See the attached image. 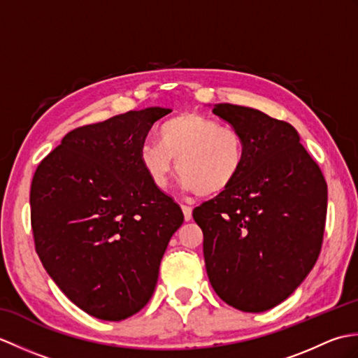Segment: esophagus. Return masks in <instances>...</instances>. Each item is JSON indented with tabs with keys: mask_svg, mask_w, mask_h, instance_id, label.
Returning <instances> with one entry per match:
<instances>
[{
	"mask_svg": "<svg viewBox=\"0 0 358 358\" xmlns=\"http://www.w3.org/2000/svg\"><path fill=\"white\" fill-rule=\"evenodd\" d=\"M181 209H183V214H185V220L189 222V220H192V208L187 206V204H181Z\"/></svg>",
	"mask_w": 358,
	"mask_h": 358,
	"instance_id": "obj_1",
	"label": "esophagus"
}]
</instances>
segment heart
I'll return each mask as SVG.
<instances>
[{
	"label": "heart",
	"mask_w": 358,
	"mask_h": 358,
	"mask_svg": "<svg viewBox=\"0 0 358 358\" xmlns=\"http://www.w3.org/2000/svg\"><path fill=\"white\" fill-rule=\"evenodd\" d=\"M158 141L144 143L138 152L143 171L157 189L169 183L173 159L181 186L204 196L227 191L245 166L240 132L203 113L183 112L164 121Z\"/></svg>",
	"instance_id": "heart-1"
}]
</instances>
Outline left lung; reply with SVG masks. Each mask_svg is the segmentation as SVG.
Wrapping results in <instances>:
<instances>
[{"label": "left lung", "instance_id": "left-lung-1", "mask_svg": "<svg viewBox=\"0 0 358 358\" xmlns=\"http://www.w3.org/2000/svg\"><path fill=\"white\" fill-rule=\"evenodd\" d=\"M245 141L237 181L195 208L208 277L217 295L245 313L286 300L322 250L328 186L286 121L235 104L212 110Z\"/></svg>", "mask_w": 358, "mask_h": 358}]
</instances>
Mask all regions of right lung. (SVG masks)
I'll use <instances>...</instances> for the list:
<instances>
[{
  "instance_id": "obj_1",
  "label": "right lung",
  "mask_w": 358,
  "mask_h": 358,
  "mask_svg": "<svg viewBox=\"0 0 358 358\" xmlns=\"http://www.w3.org/2000/svg\"><path fill=\"white\" fill-rule=\"evenodd\" d=\"M171 109L148 108L73 129L30 186L35 250L80 309L120 322L146 306L185 215L150 183L138 152Z\"/></svg>"
}]
</instances>
